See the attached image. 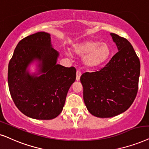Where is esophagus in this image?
<instances>
[{"label":"esophagus","mask_w":149,"mask_h":149,"mask_svg":"<svg viewBox=\"0 0 149 149\" xmlns=\"http://www.w3.org/2000/svg\"><path fill=\"white\" fill-rule=\"evenodd\" d=\"M81 75V72L79 70H77V73H76V80L77 81H79V79H80Z\"/></svg>","instance_id":"1"}]
</instances>
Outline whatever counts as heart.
<instances>
[{
  "mask_svg": "<svg viewBox=\"0 0 149 149\" xmlns=\"http://www.w3.org/2000/svg\"><path fill=\"white\" fill-rule=\"evenodd\" d=\"M74 52L82 57V62L88 68L102 66L109 58L110 49L107 44L96 41H86L74 46Z\"/></svg>",
  "mask_w": 149,
  "mask_h": 149,
  "instance_id": "1",
  "label": "heart"
}]
</instances>
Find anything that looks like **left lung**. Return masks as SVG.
Segmentation results:
<instances>
[{
    "label": "left lung",
    "instance_id": "obj_1",
    "mask_svg": "<svg viewBox=\"0 0 149 149\" xmlns=\"http://www.w3.org/2000/svg\"><path fill=\"white\" fill-rule=\"evenodd\" d=\"M118 51L100 70L85 72L80 81L84 100L91 114L110 118L124 112L134 103L138 90L140 59L126 38L111 33Z\"/></svg>",
    "mask_w": 149,
    "mask_h": 149
}]
</instances>
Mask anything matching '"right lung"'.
<instances>
[{"label":"right lung","mask_w":149,"mask_h":149,"mask_svg":"<svg viewBox=\"0 0 149 149\" xmlns=\"http://www.w3.org/2000/svg\"><path fill=\"white\" fill-rule=\"evenodd\" d=\"M57 51L51 47V36L38 32L18 42L8 65V86L17 108L34 119L51 120L59 115L69 88L76 79L74 67L56 64ZM35 58L42 61L41 76L26 71Z\"/></svg>","instance_id":"1"}]
</instances>
